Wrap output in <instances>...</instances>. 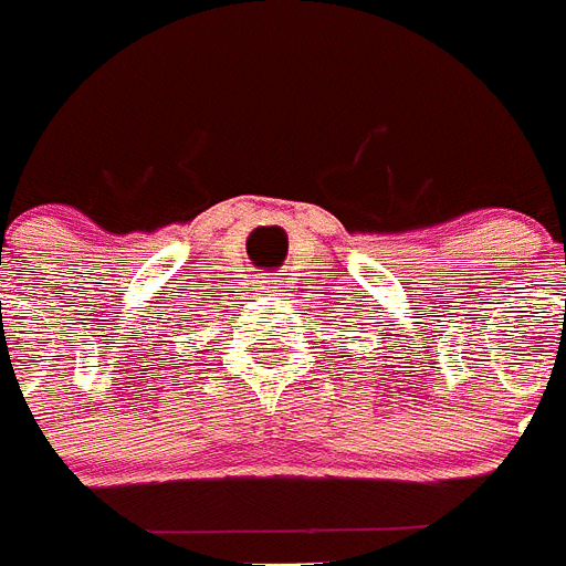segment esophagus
<instances>
[{"instance_id":"1","label":"esophagus","mask_w":566,"mask_h":566,"mask_svg":"<svg viewBox=\"0 0 566 566\" xmlns=\"http://www.w3.org/2000/svg\"><path fill=\"white\" fill-rule=\"evenodd\" d=\"M266 289H272V292H280V289L286 286V272H266Z\"/></svg>"}]
</instances>
